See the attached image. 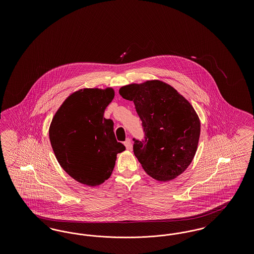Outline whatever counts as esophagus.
<instances>
[{"label":"esophagus","mask_w":254,"mask_h":254,"mask_svg":"<svg viewBox=\"0 0 254 254\" xmlns=\"http://www.w3.org/2000/svg\"><path fill=\"white\" fill-rule=\"evenodd\" d=\"M125 145H126V147H127V150H130L131 147H132V142H131L129 139H127V140H126V142H125Z\"/></svg>","instance_id":"1"}]
</instances>
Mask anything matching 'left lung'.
<instances>
[{
	"mask_svg": "<svg viewBox=\"0 0 254 254\" xmlns=\"http://www.w3.org/2000/svg\"><path fill=\"white\" fill-rule=\"evenodd\" d=\"M124 99L133 101L143 122L145 141L134 140V155L153 179L168 182L189 168L197 151L201 123L191 104L173 86L147 80L124 85Z\"/></svg>",
	"mask_w": 254,
	"mask_h": 254,
	"instance_id": "8db88e82",
	"label": "left lung"
}]
</instances>
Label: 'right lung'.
<instances>
[{
    "instance_id": "obj_1",
    "label": "right lung",
    "mask_w": 254,
    "mask_h": 254,
    "mask_svg": "<svg viewBox=\"0 0 254 254\" xmlns=\"http://www.w3.org/2000/svg\"><path fill=\"white\" fill-rule=\"evenodd\" d=\"M114 96L112 87L78 89L63 102L49 126L50 144L61 167L88 187L108 180L117 154L126 149L116 141L112 120L104 117Z\"/></svg>"
}]
</instances>
